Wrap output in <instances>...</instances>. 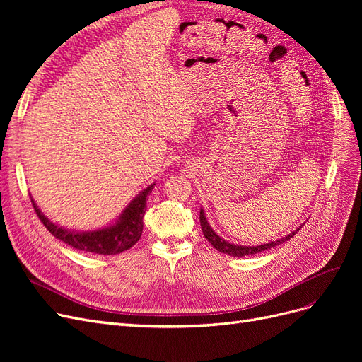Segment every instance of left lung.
<instances>
[{"label": "left lung", "instance_id": "1", "mask_svg": "<svg viewBox=\"0 0 362 362\" xmlns=\"http://www.w3.org/2000/svg\"><path fill=\"white\" fill-rule=\"evenodd\" d=\"M199 222H201V228H202V233H204L205 238L213 245L214 249H217L218 252H223V254H228V255H231V257H238V258L240 257H245V255H255V254H259V252H264V250H267L270 247H275V246H278V245H281L284 242H288V240L293 235L298 234L299 228H302V226H299L291 234L282 237L279 240H275V242H269V243L258 245V246H242V245H234L231 242H228V240L222 238L221 235H217L214 233V229L211 228V225L208 223L205 211L202 210V208H201V213H199Z\"/></svg>", "mask_w": 362, "mask_h": 362}]
</instances>
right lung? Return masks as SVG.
<instances>
[{
  "label": "right lung",
  "mask_w": 362,
  "mask_h": 362,
  "mask_svg": "<svg viewBox=\"0 0 362 362\" xmlns=\"http://www.w3.org/2000/svg\"><path fill=\"white\" fill-rule=\"evenodd\" d=\"M156 182H152L145 190H141L136 198L131 201L125 210L119 214L113 223L107 226L90 229V231H75L59 226L40 211L37 204L31 198V204L40 218V222L47 226L48 231L59 238L60 242L72 246L76 250L92 252L100 255H116L129 247H133L144 231V216L146 211V198L154 189Z\"/></svg>",
  "instance_id": "1"
}]
</instances>
